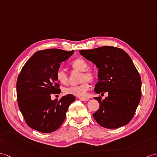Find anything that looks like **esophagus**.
<instances>
[{
  "instance_id": "34e87169",
  "label": "esophagus",
  "mask_w": 157,
  "mask_h": 157,
  "mask_svg": "<svg viewBox=\"0 0 157 157\" xmlns=\"http://www.w3.org/2000/svg\"><path fill=\"white\" fill-rule=\"evenodd\" d=\"M80 100H83V101H87L89 100V98H83V97H80V98H79Z\"/></svg>"
}]
</instances>
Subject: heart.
I'll use <instances>...</instances> for the list:
<instances>
[{"mask_svg":"<svg viewBox=\"0 0 157 157\" xmlns=\"http://www.w3.org/2000/svg\"><path fill=\"white\" fill-rule=\"evenodd\" d=\"M71 67L75 70L82 71L81 84L75 86H69L63 88L65 94H71L76 96H85L86 92L90 89L89 82H93L95 80V74L90 69L89 63L82 58H77L71 62ZM56 79L61 84L66 85L68 82V75L63 70L59 69L56 71ZM88 81H87L86 80Z\"/></svg>","mask_w":157,"mask_h":157,"instance_id":"1","label":"heart"}]
</instances>
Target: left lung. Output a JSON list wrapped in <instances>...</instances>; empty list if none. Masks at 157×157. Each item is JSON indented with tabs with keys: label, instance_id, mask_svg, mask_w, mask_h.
<instances>
[{
	"label": "left lung",
	"instance_id": "8db88e82",
	"mask_svg": "<svg viewBox=\"0 0 157 157\" xmlns=\"http://www.w3.org/2000/svg\"><path fill=\"white\" fill-rule=\"evenodd\" d=\"M86 59L98 68V82L94 91L108 92L104 100L94 99L100 104L93 117L105 128H117L128 124L135 114L141 98V78L131 58L123 49L104 46L79 50Z\"/></svg>",
	"mask_w": 157,
	"mask_h": 157
}]
</instances>
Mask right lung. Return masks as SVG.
<instances>
[{
	"label": "right lung",
	"instance_id": "1",
	"mask_svg": "<svg viewBox=\"0 0 157 157\" xmlns=\"http://www.w3.org/2000/svg\"><path fill=\"white\" fill-rule=\"evenodd\" d=\"M74 51L40 50L23 67L17 81V98L21 112L30 128L43 133L57 130L63 124L70 105L75 100L67 94L52 100L51 94L61 92L56 71Z\"/></svg>",
	"mask_w": 157,
	"mask_h": 157
}]
</instances>
